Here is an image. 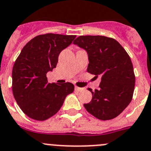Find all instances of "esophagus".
Returning a JSON list of instances; mask_svg holds the SVG:
<instances>
[{"label":"esophagus","instance_id":"obj_1","mask_svg":"<svg viewBox=\"0 0 151 151\" xmlns=\"http://www.w3.org/2000/svg\"><path fill=\"white\" fill-rule=\"evenodd\" d=\"M84 89L85 88H79V87H77V86L75 87V90L77 91H83Z\"/></svg>","mask_w":151,"mask_h":151}]
</instances>
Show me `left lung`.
Here are the masks:
<instances>
[{"label":"left lung","instance_id":"8db88e82","mask_svg":"<svg viewBox=\"0 0 151 151\" xmlns=\"http://www.w3.org/2000/svg\"><path fill=\"white\" fill-rule=\"evenodd\" d=\"M73 43L87 52L88 72L101 77L98 90L88 88L92 99L84 107L101 120L116 117L131 102L135 86L128 53L116 40L105 36H80Z\"/></svg>","mask_w":151,"mask_h":151}]
</instances>
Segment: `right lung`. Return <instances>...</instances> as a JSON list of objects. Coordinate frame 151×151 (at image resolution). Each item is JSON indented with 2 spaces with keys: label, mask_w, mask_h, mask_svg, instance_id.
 I'll list each match as a JSON object with an SVG mask.
<instances>
[{
  "label": "right lung",
  "mask_w": 151,
  "mask_h": 151,
  "mask_svg": "<svg viewBox=\"0 0 151 151\" xmlns=\"http://www.w3.org/2000/svg\"><path fill=\"white\" fill-rule=\"evenodd\" d=\"M76 35L46 34L28 42L12 69V92L25 114L38 121L55 115L67 95L74 91L71 83H48L46 74L56 68L61 51L68 47Z\"/></svg>",
  "instance_id": "1"
}]
</instances>
